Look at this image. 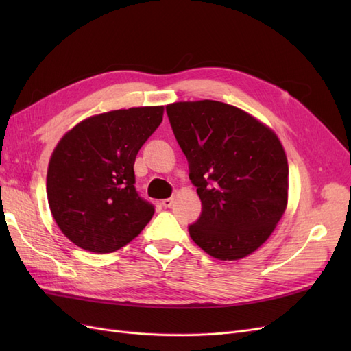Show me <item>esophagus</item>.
I'll return each instance as SVG.
<instances>
[{
  "instance_id": "34e87169",
  "label": "esophagus",
  "mask_w": 351,
  "mask_h": 351,
  "mask_svg": "<svg viewBox=\"0 0 351 351\" xmlns=\"http://www.w3.org/2000/svg\"><path fill=\"white\" fill-rule=\"evenodd\" d=\"M173 202H174L173 197L164 199V200H162V206H164V208H171V206H173Z\"/></svg>"
}]
</instances>
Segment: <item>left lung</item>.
Segmentation results:
<instances>
[{
    "label": "left lung",
    "instance_id": "left-lung-1",
    "mask_svg": "<svg viewBox=\"0 0 351 351\" xmlns=\"http://www.w3.org/2000/svg\"><path fill=\"white\" fill-rule=\"evenodd\" d=\"M167 114L202 202L190 237L219 261L249 256L269 239L289 200V162L278 136L219 101L174 102Z\"/></svg>",
    "mask_w": 351,
    "mask_h": 351
}]
</instances>
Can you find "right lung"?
Returning a JSON list of instances; mask_svg holds the SVG:
<instances>
[{
    "mask_svg": "<svg viewBox=\"0 0 351 351\" xmlns=\"http://www.w3.org/2000/svg\"><path fill=\"white\" fill-rule=\"evenodd\" d=\"M164 115L162 105L92 115L61 137L47 173L58 228L93 253H111L141 234L154 215L134 189V161Z\"/></svg>",
    "mask_w": 351,
    "mask_h": 351,
    "instance_id": "add662e5",
    "label": "right lung"
}]
</instances>
